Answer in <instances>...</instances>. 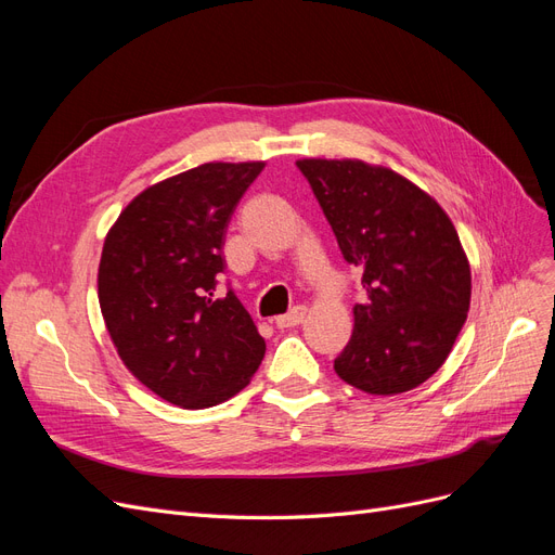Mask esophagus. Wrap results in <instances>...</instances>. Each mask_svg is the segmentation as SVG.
<instances>
[{
    "instance_id": "obj_1",
    "label": "esophagus",
    "mask_w": 555,
    "mask_h": 555,
    "mask_svg": "<svg viewBox=\"0 0 555 555\" xmlns=\"http://www.w3.org/2000/svg\"><path fill=\"white\" fill-rule=\"evenodd\" d=\"M306 314H308V310H306L304 306H298V308H294L289 314L275 317V326H278V328H294V326L306 322Z\"/></svg>"
}]
</instances>
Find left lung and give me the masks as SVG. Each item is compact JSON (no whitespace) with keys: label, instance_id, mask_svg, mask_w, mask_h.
<instances>
[{"label":"left lung","instance_id":"left-lung-1","mask_svg":"<svg viewBox=\"0 0 555 555\" xmlns=\"http://www.w3.org/2000/svg\"><path fill=\"white\" fill-rule=\"evenodd\" d=\"M345 261L361 268L363 304L335 359L371 396L416 389L440 371L467 319L473 273L444 208L412 180L363 159H298Z\"/></svg>","mask_w":555,"mask_h":555}]
</instances>
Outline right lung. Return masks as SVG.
<instances>
[{
    "label": "right lung",
    "mask_w": 555,
    "mask_h": 555,
    "mask_svg": "<svg viewBox=\"0 0 555 555\" xmlns=\"http://www.w3.org/2000/svg\"><path fill=\"white\" fill-rule=\"evenodd\" d=\"M266 162H208L133 196L106 233L99 308L117 357L162 400L206 410L243 391L266 343L229 292L224 233Z\"/></svg>",
    "instance_id": "1"
}]
</instances>
